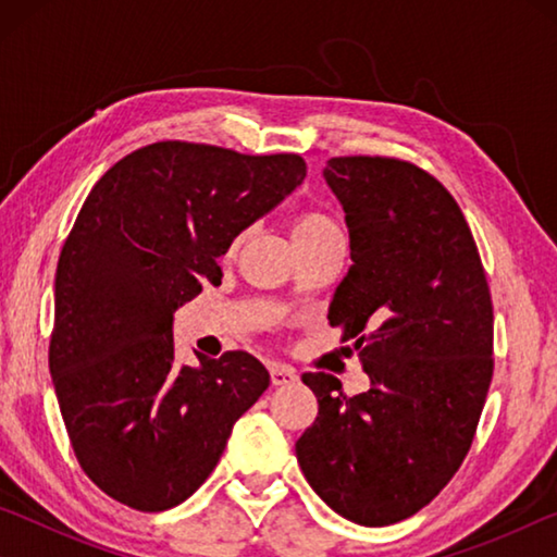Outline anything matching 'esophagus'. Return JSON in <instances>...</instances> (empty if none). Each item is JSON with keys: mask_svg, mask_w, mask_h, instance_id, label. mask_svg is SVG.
I'll use <instances>...</instances> for the list:
<instances>
[{"mask_svg": "<svg viewBox=\"0 0 557 557\" xmlns=\"http://www.w3.org/2000/svg\"><path fill=\"white\" fill-rule=\"evenodd\" d=\"M270 379H272V385H292L299 381V375L287 363H270Z\"/></svg>", "mask_w": 557, "mask_h": 557, "instance_id": "34e87169", "label": "esophagus"}]
</instances>
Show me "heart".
<instances>
[{"mask_svg":"<svg viewBox=\"0 0 557 557\" xmlns=\"http://www.w3.org/2000/svg\"><path fill=\"white\" fill-rule=\"evenodd\" d=\"M326 233H336V225L332 219H326L324 213L317 211H307L297 215L295 225H292V243H305V240H314L319 235ZM243 238H235L233 245H238Z\"/></svg>","mask_w":557,"mask_h":557,"instance_id":"obj_1","label":"heart"}]
</instances>
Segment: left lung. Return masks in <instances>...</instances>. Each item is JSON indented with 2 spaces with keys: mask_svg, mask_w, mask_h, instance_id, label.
<instances>
[{
  "mask_svg": "<svg viewBox=\"0 0 557 557\" xmlns=\"http://www.w3.org/2000/svg\"><path fill=\"white\" fill-rule=\"evenodd\" d=\"M351 262L329 324L369 373L354 398L305 373L319 412L297 440L309 486L358 525L418 513L455 476L494 373V307L476 243L435 176L388 157H334Z\"/></svg>",
  "mask_w": 557,
  "mask_h": 557,
  "instance_id": "left-lung-1",
  "label": "left lung"
}]
</instances>
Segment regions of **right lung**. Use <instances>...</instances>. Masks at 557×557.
<instances>
[{
    "label": "right lung",
    "instance_id": "1",
    "mask_svg": "<svg viewBox=\"0 0 557 557\" xmlns=\"http://www.w3.org/2000/svg\"><path fill=\"white\" fill-rule=\"evenodd\" d=\"M299 154L154 143L90 188L55 270L49 366L81 467L137 511L199 488L270 385L256 356L174 366V312L219 285L231 243L305 182Z\"/></svg>",
    "mask_w": 557,
    "mask_h": 557
}]
</instances>
